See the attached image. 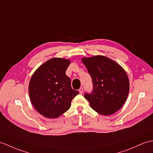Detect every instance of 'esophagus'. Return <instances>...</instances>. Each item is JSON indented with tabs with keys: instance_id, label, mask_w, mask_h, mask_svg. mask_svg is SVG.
<instances>
[{
	"instance_id": "obj_1",
	"label": "esophagus",
	"mask_w": 153,
	"mask_h": 153,
	"mask_svg": "<svg viewBox=\"0 0 153 153\" xmlns=\"http://www.w3.org/2000/svg\"><path fill=\"white\" fill-rule=\"evenodd\" d=\"M79 92L80 94H82L83 92V87H80V88L79 89Z\"/></svg>"
}]
</instances>
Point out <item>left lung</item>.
Listing matches in <instances>:
<instances>
[{
    "mask_svg": "<svg viewBox=\"0 0 153 153\" xmlns=\"http://www.w3.org/2000/svg\"><path fill=\"white\" fill-rule=\"evenodd\" d=\"M93 81V91L85 98L95 111L109 115L122 108L129 93V80L121 66L106 56L83 58Z\"/></svg>",
    "mask_w": 153,
    "mask_h": 153,
    "instance_id": "8db88e82",
    "label": "left lung"
}]
</instances>
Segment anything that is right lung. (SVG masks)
<instances>
[{"mask_svg": "<svg viewBox=\"0 0 153 153\" xmlns=\"http://www.w3.org/2000/svg\"><path fill=\"white\" fill-rule=\"evenodd\" d=\"M70 63L69 60L51 59L39 67L31 77L28 92L32 104L48 118H56L68 111L72 100L79 94L71 87V80L66 75Z\"/></svg>", "mask_w": 153, "mask_h": 153, "instance_id": "1", "label": "right lung"}]
</instances>
